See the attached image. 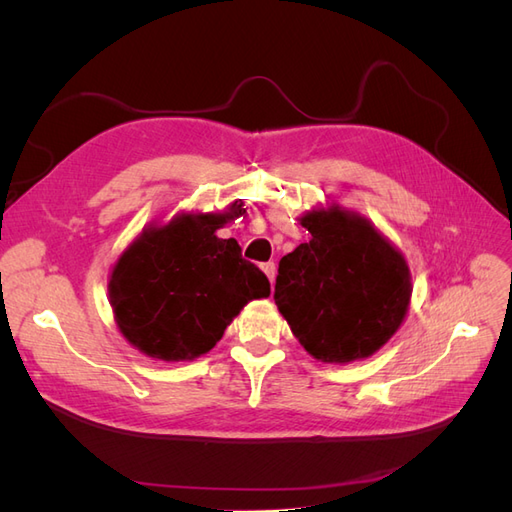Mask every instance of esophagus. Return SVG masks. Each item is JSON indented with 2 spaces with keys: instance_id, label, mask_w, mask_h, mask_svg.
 <instances>
[{
  "instance_id": "34e87169",
  "label": "esophagus",
  "mask_w": 512,
  "mask_h": 512,
  "mask_svg": "<svg viewBox=\"0 0 512 512\" xmlns=\"http://www.w3.org/2000/svg\"><path fill=\"white\" fill-rule=\"evenodd\" d=\"M262 271H265V275L269 277V282L273 284L275 282V265H273V262H265V265H262Z\"/></svg>"
}]
</instances>
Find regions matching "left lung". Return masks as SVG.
<instances>
[{
  "instance_id": "1",
  "label": "left lung",
  "mask_w": 512,
  "mask_h": 512,
  "mask_svg": "<svg viewBox=\"0 0 512 512\" xmlns=\"http://www.w3.org/2000/svg\"><path fill=\"white\" fill-rule=\"evenodd\" d=\"M299 222L312 239L280 260L275 305L314 359L339 365L367 359L408 314V262L367 218L335 203L307 211Z\"/></svg>"
}]
</instances>
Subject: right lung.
<instances>
[{
    "label": "right lung",
    "instance_id": "obj_1",
    "mask_svg": "<svg viewBox=\"0 0 512 512\" xmlns=\"http://www.w3.org/2000/svg\"><path fill=\"white\" fill-rule=\"evenodd\" d=\"M241 203L220 213H177L143 228L113 265L108 299L117 329L151 359L194 361L220 342L232 318L271 294V284L235 239L215 230L239 218Z\"/></svg>",
    "mask_w": 512,
    "mask_h": 512
}]
</instances>
